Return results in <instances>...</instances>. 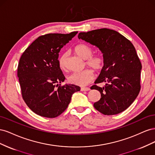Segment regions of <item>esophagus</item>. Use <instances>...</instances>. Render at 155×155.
I'll use <instances>...</instances> for the list:
<instances>
[{
  "instance_id": "esophagus-1",
  "label": "esophagus",
  "mask_w": 155,
  "mask_h": 155,
  "mask_svg": "<svg viewBox=\"0 0 155 155\" xmlns=\"http://www.w3.org/2000/svg\"><path fill=\"white\" fill-rule=\"evenodd\" d=\"M91 88L89 87H81V91H90Z\"/></svg>"
}]
</instances>
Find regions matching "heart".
Wrapping results in <instances>:
<instances>
[{
    "label": "heart",
    "mask_w": 155,
    "mask_h": 155,
    "mask_svg": "<svg viewBox=\"0 0 155 155\" xmlns=\"http://www.w3.org/2000/svg\"><path fill=\"white\" fill-rule=\"evenodd\" d=\"M76 53L84 59H87V66L92 68L96 72H100L104 67V58L100 54H93L91 46L85 43H81L76 46L74 48ZM66 55L63 54L59 59V65L61 68H66ZM94 78V74L91 69H87L82 72H73L68 76L70 83L79 86H85Z\"/></svg>",
    "instance_id": "obj_1"
}]
</instances>
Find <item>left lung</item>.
<instances>
[{
    "instance_id": "1",
    "label": "left lung",
    "mask_w": 155,
    "mask_h": 155,
    "mask_svg": "<svg viewBox=\"0 0 155 155\" xmlns=\"http://www.w3.org/2000/svg\"><path fill=\"white\" fill-rule=\"evenodd\" d=\"M79 39L96 46L103 53L104 67L94 83H105L104 87L91 88L100 92L95 109L105 115L119 114L133 104L140 91L142 64L131 42L113 30L101 28L80 32Z\"/></svg>"
}]
</instances>
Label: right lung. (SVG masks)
Segmentation results:
<instances>
[{"mask_svg":"<svg viewBox=\"0 0 155 155\" xmlns=\"http://www.w3.org/2000/svg\"><path fill=\"white\" fill-rule=\"evenodd\" d=\"M77 34L41 35L21 55L17 76L22 96L35 114L55 118L67 109L73 94L80 91L75 85L59 84L65 77L59 65V52Z\"/></svg>","mask_w":155,"mask_h":155,"instance_id":"1","label":"right lung"}]
</instances>
